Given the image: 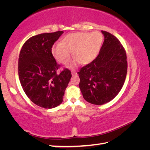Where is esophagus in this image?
<instances>
[{
    "mask_svg": "<svg viewBox=\"0 0 150 150\" xmlns=\"http://www.w3.org/2000/svg\"><path fill=\"white\" fill-rule=\"evenodd\" d=\"M71 74H72V75H77V73H76L75 71H72Z\"/></svg>",
    "mask_w": 150,
    "mask_h": 150,
    "instance_id": "obj_1",
    "label": "esophagus"
}]
</instances>
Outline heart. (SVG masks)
I'll list each match as a JSON object with an SVG mask.
<instances>
[{
    "label": "heart",
    "instance_id": "b5f03b06",
    "mask_svg": "<svg viewBox=\"0 0 150 150\" xmlns=\"http://www.w3.org/2000/svg\"><path fill=\"white\" fill-rule=\"evenodd\" d=\"M103 35L99 32L71 33L63 38L62 43L53 45L51 53L55 59L62 64H67L73 56L76 58L70 64L75 67L79 62L88 64L95 59L100 50Z\"/></svg>",
    "mask_w": 150,
    "mask_h": 150
}]
</instances>
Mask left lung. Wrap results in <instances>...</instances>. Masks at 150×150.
Here are the masks:
<instances>
[{"instance_id":"obj_1","label":"left lung","mask_w":150,"mask_h":150,"mask_svg":"<svg viewBox=\"0 0 150 150\" xmlns=\"http://www.w3.org/2000/svg\"><path fill=\"white\" fill-rule=\"evenodd\" d=\"M101 32L105 40L98 56L77 73L83 98L96 105L110 102L118 95L128 67L126 52L120 41L110 33Z\"/></svg>"}]
</instances>
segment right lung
<instances>
[{"mask_svg": "<svg viewBox=\"0 0 150 150\" xmlns=\"http://www.w3.org/2000/svg\"><path fill=\"white\" fill-rule=\"evenodd\" d=\"M63 32L44 33L24 43L18 59V75L22 88L32 102L44 108H53L63 102L71 77L67 69L57 73L59 65L51 53Z\"/></svg>", "mask_w": 150, "mask_h": 150, "instance_id": "1", "label": "right lung"}]
</instances>
